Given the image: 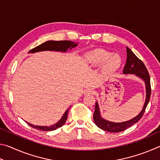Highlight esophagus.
<instances>
[{"instance_id":"34e87169","label":"esophagus","mask_w":160,"mask_h":160,"mask_svg":"<svg viewBox=\"0 0 160 160\" xmlns=\"http://www.w3.org/2000/svg\"><path fill=\"white\" fill-rule=\"evenodd\" d=\"M94 92V91L92 90V89H87L85 92V94L86 95H88V94H92Z\"/></svg>"}]
</instances>
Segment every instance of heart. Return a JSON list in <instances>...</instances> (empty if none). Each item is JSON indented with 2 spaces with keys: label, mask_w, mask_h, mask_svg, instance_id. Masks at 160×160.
Listing matches in <instances>:
<instances>
[{
  "label": "heart",
  "mask_w": 160,
  "mask_h": 160,
  "mask_svg": "<svg viewBox=\"0 0 160 160\" xmlns=\"http://www.w3.org/2000/svg\"><path fill=\"white\" fill-rule=\"evenodd\" d=\"M90 60L94 65H101L106 62L104 69L107 71H112L120 64V58L117 56H112V53L101 51L90 56Z\"/></svg>",
  "instance_id": "1"
}]
</instances>
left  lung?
<instances>
[{
	"label": "left lung",
	"instance_id": "left-lung-1",
	"mask_svg": "<svg viewBox=\"0 0 160 160\" xmlns=\"http://www.w3.org/2000/svg\"><path fill=\"white\" fill-rule=\"evenodd\" d=\"M126 52H127V59L126 63L123 72L124 74L131 73L135 74L141 78L142 79L145 81L146 85V95L145 102L143 107V109L138 115L136 117L133 118L131 120L125 121L123 123H113L104 120L101 118L99 114V106L97 102L95 104V109H94V113L93 115V118L96 125L102 130H104L105 131L111 132H121L128 128L129 127L133 125L135 123H137L140 118H142V115L144 114L145 112L146 107H147L148 102L150 101V95H151V85H150V78L149 72L148 71L147 68L145 67V64L143 62L137 57L135 54L132 52V51L129 48L126 47Z\"/></svg>",
	"mask_w": 160,
	"mask_h": 160
}]
</instances>
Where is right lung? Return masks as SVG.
<instances>
[{
	"label": "right lung",
	"mask_w": 160,
	"mask_h": 160,
	"mask_svg": "<svg viewBox=\"0 0 160 160\" xmlns=\"http://www.w3.org/2000/svg\"><path fill=\"white\" fill-rule=\"evenodd\" d=\"M78 44H75V43L70 42V41H67V40H65V41H48L47 42H44V44H42L41 45L37 46L34 48H32L30 51H29V53H34V52H38V51H66L68 48H73L76 47ZM69 108L66 110V112L63 116V117L58 122L55 124L53 126H34L32 125L31 123H29L26 122L28 124L29 126H30L32 128L35 129L39 130V131H54V130H56L58 128H60L63 124L66 123L68 117V113Z\"/></svg>",
	"instance_id": "add662e5"
}]
</instances>
